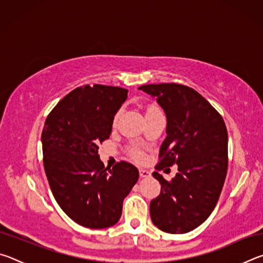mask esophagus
I'll return each instance as SVG.
<instances>
[{
	"mask_svg": "<svg viewBox=\"0 0 263 263\" xmlns=\"http://www.w3.org/2000/svg\"><path fill=\"white\" fill-rule=\"evenodd\" d=\"M139 175L140 177H149L151 176V173L148 171H146V169H139Z\"/></svg>",
	"mask_w": 263,
	"mask_h": 263,
	"instance_id": "1",
	"label": "esophagus"
}]
</instances>
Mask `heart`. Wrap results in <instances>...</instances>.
<instances>
[{
    "label": "heart",
    "instance_id": "obj_1",
    "mask_svg": "<svg viewBox=\"0 0 263 263\" xmlns=\"http://www.w3.org/2000/svg\"><path fill=\"white\" fill-rule=\"evenodd\" d=\"M153 109H157V108H155V106H149V108H147V110H146V112H147V111L153 110ZM117 117H118V115L116 116V119H117ZM132 155H133V158L137 159V160H142V159H144V155H142V153L139 152V151H133Z\"/></svg>",
    "mask_w": 263,
    "mask_h": 263
}]
</instances>
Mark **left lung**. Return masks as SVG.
<instances>
[{"mask_svg": "<svg viewBox=\"0 0 263 263\" xmlns=\"http://www.w3.org/2000/svg\"><path fill=\"white\" fill-rule=\"evenodd\" d=\"M157 100L166 114L167 137L157 168L177 164L167 181L154 179L161 193L151 202V219L159 230L182 234L198 228L215 209L228 172V130L224 119L197 91L177 83L138 88Z\"/></svg>", "mask_w": 263, "mask_h": 263, "instance_id": "8db88e82", "label": "left lung"}]
</instances>
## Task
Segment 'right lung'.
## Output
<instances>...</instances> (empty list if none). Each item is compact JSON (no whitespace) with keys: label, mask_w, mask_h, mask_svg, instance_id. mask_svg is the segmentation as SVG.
<instances>
[{"label":"right lung","mask_w":263,"mask_h":263,"mask_svg":"<svg viewBox=\"0 0 263 263\" xmlns=\"http://www.w3.org/2000/svg\"><path fill=\"white\" fill-rule=\"evenodd\" d=\"M127 99L119 87L89 84L66 95L42 132L44 167L57 203L70 219L106 229L122 216L123 201L139 179L133 164L104 167L99 144L109 139L115 115Z\"/></svg>","instance_id":"add662e5"}]
</instances>
